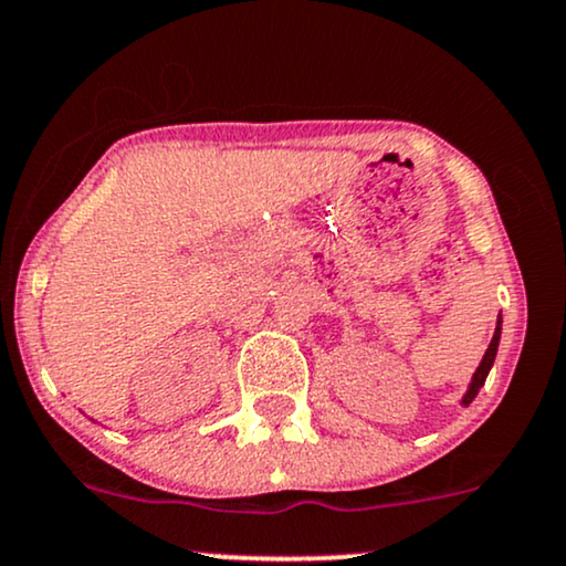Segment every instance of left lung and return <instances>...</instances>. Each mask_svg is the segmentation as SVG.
Wrapping results in <instances>:
<instances>
[{
	"mask_svg": "<svg viewBox=\"0 0 566 566\" xmlns=\"http://www.w3.org/2000/svg\"><path fill=\"white\" fill-rule=\"evenodd\" d=\"M499 336H502V318H499V326H496V332H493L491 345H489V349H485V355H483L481 366H478V370H475L473 384H470V389H468V395H464L462 405H470V402H473L478 391H481V386L485 384V376H489V370H491V366H493V357H496V349H499Z\"/></svg>",
	"mask_w": 566,
	"mask_h": 566,
	"instance_id": "left-lung-1",
	"label": "left lung"
}]
</instances>
